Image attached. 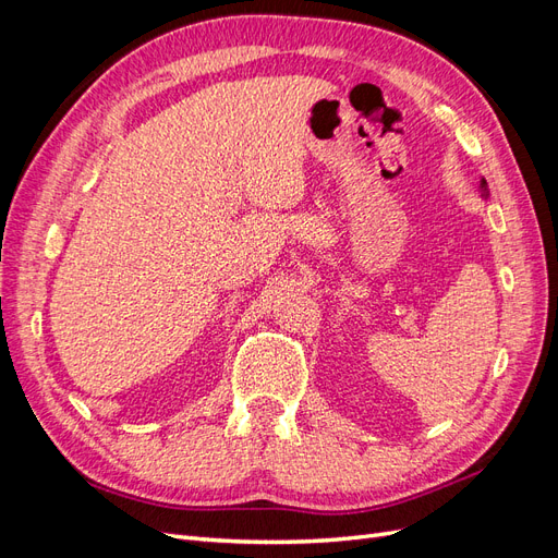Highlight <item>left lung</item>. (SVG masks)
Wrapping results in <instances>:
<instances>
[{
    "mask_svg": "<svg viewBox=\"0 0 558 558\" xmlns=\"http://www.w3.org/2000/svg\"><path fill=\"white\" fill-rule=\"evenodd\" d=\"M482 189H484V191H486V181H482Z\"/></svg>",
    "mask_w": 558,
    "mask_h": 558,
    "instance_id": "left-lung-1",
    "label": "left lung"
}]
</instances>
